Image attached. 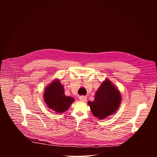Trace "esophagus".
I'll return each instance as SVG.
<instances>
[{"label": "esophagus", "instance_id": "esophagus-1", "mask_svg": "<svg viewBox=\"0 0 157 157\" xmlns=\"http://www.w3.org/2000/svg\"><path fill=\"white\" fill-rule=\"evenodd\" d=\"M79 100L82 101V102H86L87 100V97L86 96H81L79 97Z\"/></svg>", "mask_w": 157, "mask_h": 157}]
</instances>
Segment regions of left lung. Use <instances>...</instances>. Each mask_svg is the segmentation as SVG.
I'll list each match as a JSON object with an SVG mask.
<instances>
[{"instance_id":"obj_1","label":"left lung","mask_w":157,"mask_h":157,"mask_svg":"<svg viewBox=\"0 0 157 157\" xmlns=\"http://www.w3.org/2000/svg\"><path fill=\"white\" fill-rule=\"evenodd\" d=\"M121 95L118 89L109 79L102 82L97 90L94 100L89 101L88 105L94 117L99 119L114 114L120 106Z\"/></svg>"}]
</instances>
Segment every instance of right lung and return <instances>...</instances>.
<instances>
[{
    "label": "right lung",
    "instance_id": "add662e5",
    "mask_svg": "<svg viewBox=\"0 0 157 157\" xmlns=\"http://www.w3.org/2000/svg\"><path fill=\"white\" fill-rule=\"evenodd\" d=\"M43 97L48 107L60 114L68 110L75 101L74 98L64 95L63 86L58 79L46 87Z\"/></svg>",
    "mask_w": 157,
    "mask_h": 157
}]
</instances>
